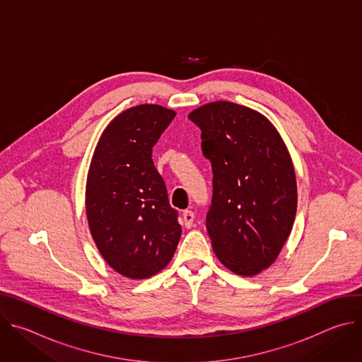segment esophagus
<instances>
[{"mask_svg": "<svg viewBox=\"0 0 362 362\" xmlns=\"http://www.w3.org/2000/svg\"><path fill=\"white\" fill-rule=\"evenodd\" d=\"M193 221H194V214L192 211H185L182 214V223L185 225V228L190 229L193 226Z\"/></svg>", "mask_w": 362, "mask_h": 362, "instance_id": "34e87169", "label": "esophagus"}]
</instances>
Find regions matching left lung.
I'll use <instances>...</instances> for the list:
<instances>
[{"label": "left lung", "mask_w": 362, "mask_h": 362, "mask_svg": "<svg viewBox=\"0 0 362 362\" xmlns=\"http://www.w3.org/2000/svg\"><path fill=\"white\" fill-rule=\"evenodd\" d=\"M212 163L214 196L206 228L218 259L255 276L282 250L296 215V177L288 147L268 117L232 101L189 113Z\"/></svg>", "instance_id": "left-lung-1"}]
</instances>
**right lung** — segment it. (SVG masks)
Returning a JSON list of instances; mask_svg holds the SVG:
<instances>
[{
    "instance_id": "add662e5",
    "label": "right lung",
    "mask_w": 362,
    "mask_h": 362,
    "mask_svg": "<svg viewBox=\"0 0 362 362\" xmlns=\"http://www.w3.org/2000/svg\"><path fill=\"white\" fill-rule=\"evenodd\" d=\"M176 112L140 105L117 115L103 130L86 183L91 238L117 274L146 279L175 255L182 226L151 151Z\"/></svg>"
}]
</instances>
